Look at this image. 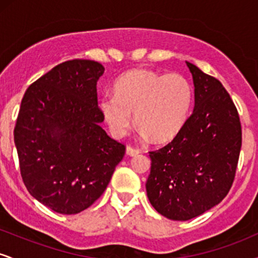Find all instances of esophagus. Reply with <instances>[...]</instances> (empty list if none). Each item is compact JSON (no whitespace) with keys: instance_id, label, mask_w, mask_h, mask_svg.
I'll list each match as a JSON object with an SVG mask.
<instances>
[{"instance_id":"1","label":"esophagus","mask_w":258,"mask_h":258,"mask_svg":"<svg viewBox=\"0 0 258 258\" xmlns=\"http://www.w3.org/2000/svg\"><path fill=\"white\" fill-rule=\"evenodd\" d=\"M139 153H141V150L136 149V148H133L131 146H128V147L126 148V154H127V155H130V156H135V155H137V154H139Z\"/></svg>"}]
</instances>
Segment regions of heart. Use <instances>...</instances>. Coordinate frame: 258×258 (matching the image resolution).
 Returning <instances> with one entry per match:
<instances>
[{
  "label": "heart",
  "mask_w": 258,
  "mask_h": 258,
  "mask_svg": "<svg viewBox=\"0 0 258 258\" xmlns=\"http://www.w3.org/2000/svg\"><path fill=\"white\" fill-rule=\"evenodd\" d=\"M194 90L180 74L132 69L114 84V94L99 99V109L115 137L128 133L135 122L154 142L172 139L184 126L193 104Z\"/></svg>",
  "instance_id": "b5f03b06"
}]
</instances>
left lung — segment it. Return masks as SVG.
Wrapping results in <instances>:
<instances>
[{
    "instance_id": "obj_1",
    "label": "left lung",
    "mask_w": 258,
    "mask_h": 258,
    "mask_svg": "<svg viewBox=\"0 0 258 258\" xmlns=\"http://www.w3.org/2000/svg\"><path fill=\"white\" fill-rule=\"evenodd\" d=\"M194 82L193 114L172 142L149 152L147 195L160 215L188 221L226 198L241 148L238 110L223 85L186 61Z\"/></svg>"
}]
</instances>
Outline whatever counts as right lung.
I'll use <instances>...</instances> for the list:
<instances>
[{
  "instance_id": "obj_1",
  "label": "right lung",
  "mask_w": 258,
  "mask_h": 258,
  "mask_svg": "<svg viewBox=\"0 0 258 258\" xmlns=\"http://www.w3.org/2000/svg\"><path fill=\"white\" fill-rule=\"evenodd\" d=\"M98 61L74 59L29 86L14 127L23 182L32 197L63 215L90 207L110 182L126 148L100 127Z\"/></svg>"
}]
</instances>
